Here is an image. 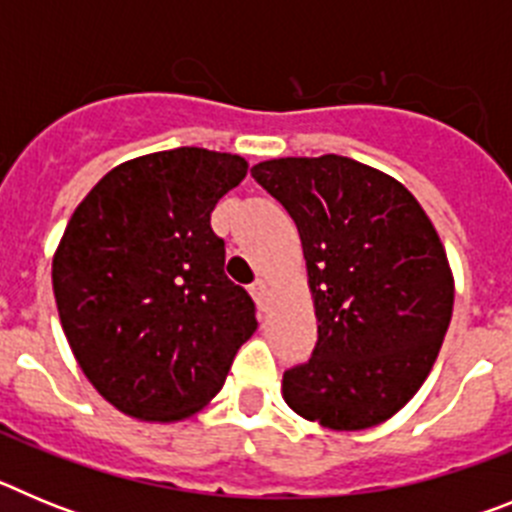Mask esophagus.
<instances>
[{
    "mask_svg": "<svg viewBox=\"0 0 512 512\" xmlns=\"http://www.w3.org/2000/svg\"><path fill=\"white\" fill-rule=\"evenodd\" d=\"M251 297L256 300V305H259L261 310H266V302H269V284H266L264 279H256V282L251 284Z\"/></svg>",
    "mask_w": 512,
    "mask_h": 512,
    "instance_id": "1",
    "label": "esophagus"
}]
</instances>
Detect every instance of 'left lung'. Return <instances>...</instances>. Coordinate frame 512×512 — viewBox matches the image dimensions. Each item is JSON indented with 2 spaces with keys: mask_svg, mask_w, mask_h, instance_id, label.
<instances>
[{
  "mask_svg": "<svg viewBox=\"0 0 512 512\" xmlns=\"http://www.w3.org/2000/svg\"><path fill=\"white\" fill-rule=\"evenodd\" d=\"M251 176L300 230L318 343L282 397L330 431L405 408L431 374L454 310V274L413 194L354 158H271Z\"/></svg>",
  "mask_w": 512,
  "mask_h": 512,
  "instance_id": "obj_1",
  "label": "left lung"
}]
</instances>
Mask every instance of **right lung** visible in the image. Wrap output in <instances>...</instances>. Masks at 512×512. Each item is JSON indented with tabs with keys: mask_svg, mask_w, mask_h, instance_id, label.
I'll list each match as a JSON object with an SVG mask.
<instances>
[{
	"mask_svg": "<svg viewBox=\"0 0 512 512\" xmlns=\"http://www.w3.org/2000/svg\"><path fill=\"white\" fill-rule=\"evenodd\" d=\"M246 171V158L207 148L148 153L104 174L63 230L58 318L81 372L120 413H200L259 325L210 225Z\"/></svg>",
	"mask_w": 512,
	"mask_h": 512,
	"instance_id": "right-lung-1",
	"label": "right lung"
}]
</instances>
